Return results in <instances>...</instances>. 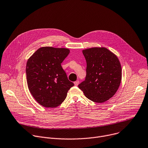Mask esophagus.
<instances>
[{"label":"esophagus","mask_w":148,"mask_h":148,"mask_svg":"<svg viewBox=\"0 0 148 148\" xmlns=\"http://www.w3.org/2000/svg\"><path fill=\"white\" fill-rule=\"evenodd\" d=\"M79 80H76V81H75L74 82V84H75V86H77L79 84Z\"/></svg>","instance_id":"1"}]
</instances>
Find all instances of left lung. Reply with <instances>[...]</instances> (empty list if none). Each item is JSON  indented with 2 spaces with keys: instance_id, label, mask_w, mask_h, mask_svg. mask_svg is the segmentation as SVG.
Here are the masks:
<instances>
[{
  "instance_id": "1",
  "label": "left lung",
  "mask_w": 148,
  "mask_h": 148,
  "mask_svg": "<svg viewBox=\"0 0 148 148\" xmlns=\"http://www.w3.org/2000/svg\"><path fill=\"white\" fill-rule=\"evenodd\" d=\"M86 59L85 80L78 85L85 96L101 103L111 98L120 85L122 70L120 61L104 47H94L82 51Z\"/></svg>"
}]
</instances>
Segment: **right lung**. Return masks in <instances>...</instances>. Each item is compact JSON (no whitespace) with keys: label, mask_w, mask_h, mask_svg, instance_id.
<instances>
[{"label":"right lung","mask_w":148,"mask_h":148,"mask_svg":"<svg viewBox=\"0 0 148 148\" xmlns=\"http://www.w3.org/2000/svg\"><path fill=\"white\" fill-rule=\"evenodd\" d=\"M69 52L68 48L44 47L28 60L25 70L28 87L40 105L47 108L60 106L74 86L61 66Z\"/></svg>","instance_id":"1"}]
</instances>
